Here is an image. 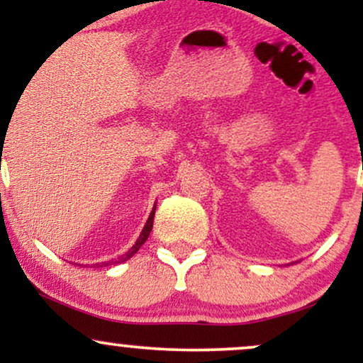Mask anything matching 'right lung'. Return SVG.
I'll return each mask as SVG.
<instances>
[{"label":"right lung","mask_w":363,"mask_h":363,"mask_svg":"<svg viewBox=\"0 0 363 363\" xmlns=\"http://www.w3.org/2000/svg\"><path fill=\"white\" fill-rule=\"evenodd\" d=\"M155 208H157V205L153 206V210H152V213H150V216H148V220H147V225H145L143 227V230H141V234H140V237H138V240H136L135 242V245H133L131 249H129V251L126 252V254H123V256L121 257H118V259L116 261H109V262H102V264H118V262H123V261H128L129 257H133L135 256L136 252L140 251V247L141 245H143L145 242H147V239H148V235H150V232H152V227H153V216H155Z\"/></svg>","instance_id":"right-lung-1"}]
</instances>
